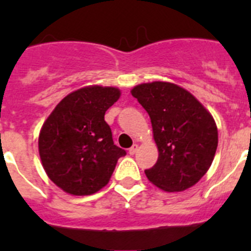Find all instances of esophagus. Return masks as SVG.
I'll use <instances>...</instances> for the list:
<instances>
[{
	"label": "esophagus",
	"instance_id": "34e87169",
	"mask_svg": "<svg viewBox=\"0 0 251 251\" xmlns=\"http://www.w3.org/2000/svg\"><path fill=\"white\" fill-rule=\"evenodd\" d=\"M137 150H138V145H133L132 147L129 148V151H128V152H129V154H134V153L137 152Z\"/></svg>",
	"mask_w": 251,
	"mask_h": 251
}]
</instances>
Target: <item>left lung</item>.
<instances>
[{
	"label": "left lung",
	"mask_w": 251,
	"mask_h": 251,
	"mask_svg": "<svg viewBox=\"0 0 251 251\" xmlns=\"http://www.w3.org/2000/svg\"><path fill=\"white\" fill-rule=\"evenodd\" d=\"M132 95L148 113L158 148L156 165L145 174L167 192L185 191L200 181L214 161L217 127L194 95L166 81L139 84Z\"/></svg>",
	"instance_id": "1"
}]
</instances>
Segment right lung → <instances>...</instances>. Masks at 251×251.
Masks as SVG:
<instances>
[{"instance_id":"1","label":"right lung","mask_w":251,"mask_h":251,"mask_svg":"<svg viewBox=\"0 0 251 251\" xmlns=\"http://www.w3.org/2000/svg\"><path fill=\"white\" fill-rule=\"evenodd\" d=\"M119 97L113 86H85L66 95L44 123L40 158L49 178L63 191L95 194L109 182L118 159L126 156L104 121Z\"/></svg>"}]
</instances>
